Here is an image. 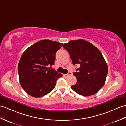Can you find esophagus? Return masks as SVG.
<instances>
[{
	"instance_id": "1",
	"label": "esophagus",
	"mask_w": 126,
	"mask_h": 126,
	"mask_svg": "<svg viewBox=\"0 0 126 126\" xmlns=\"http://www.w3.org/2000/svg\"><path fill=\"white\" fill-rule=\"evenodd\" d=\"M71 75H72V73H71V72H69L67 74H66V75H64V76H65V77H68V76H69Z\"/></svg>"
}]
</instances>
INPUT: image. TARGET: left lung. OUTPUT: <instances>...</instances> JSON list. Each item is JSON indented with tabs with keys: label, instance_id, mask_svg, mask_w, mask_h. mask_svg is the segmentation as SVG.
Returning a JSON list of instances; mask_svg holds the SVG:
<instances>
[{
	"label": "left lung",
	"instance_id": "8db88e82",
	"mask_svg": "<svg viewBox=\"0 0 126 126\" xmlns=\"http://www.w3.org/2000/svg\"><path fill=\"white\" fill-rule=\"evenodd\" d=\"M63 47L69 52L72 64H79L77 72L73 73L77 83L71 86L78 94L90 96L103 87L108 73V67L100 50L84 40H71Z\"/></svg>",
	"mask_w": 126,
	"mask_h": 126
}]
</instances>
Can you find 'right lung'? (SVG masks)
Returning <instances> with one entry per match:
<instances>
[{
	"instance_id": "obj_1",
	"label": "right lung",
	"mask_w": 126,
	"mask_h": 126,
	"mask_svg": "<svg viewBox=\"0 0 126 126\" xmlns=\"http://www.w3.org/2000/svg\"><path fill=\"white\" fill-rule=\"evenodd\" d=\"M62 46L63 43L43 40L23 52L18 64V74L21 86L27 94L40 98L54 89L62 74L51 69L54 65L56 52Z\"/></svg>"
}]
</instances>
